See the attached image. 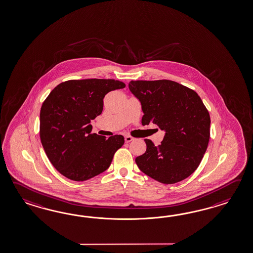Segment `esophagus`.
I'll return each instance as SVG.
<instances>
[{
	"label": "esophagus",
	"instance_id": "34e87169",
	"mask_svg": "<svg viewBox=\"0 0 253 253\" xmlns=\"http://www.w3.org/2000/svg\"><path fill=\"white\" fill-rule=\"evenodd\" d=\"M132 140H133V138H132V137H131V136H129V135L125 136V142H131V141H132Z\"/></svg>",
	"mask_w": 253,
	"mask_h": 253
}]
</instances>
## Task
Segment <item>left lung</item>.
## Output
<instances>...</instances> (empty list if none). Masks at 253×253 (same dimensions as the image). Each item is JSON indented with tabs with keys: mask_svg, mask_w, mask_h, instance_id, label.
<instances>
[{
	"mask_svg": "<svg viewBox=\"0 0 253 253\" xmlns=\"http://www.w3.org/2000/svg\"><path fill=\"white\" fill-rule=\"evenodd\" d=\"M130 92L140 100L142 125L156 124L166 134L160 145L145 139L146 152L136 157L142 172L174 184L197 170L208 148L210 116L196 91L177 82L131 81Z\"/></svg>",
	"mask_w": 253,
	"mask_h": 253,
	"instance_id": "left-lung-1",
	"label": "left lung"
}]
</instances>
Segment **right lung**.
<instances>
[{"label":"right lung","instance_id":"add662e5","mask_svg":"<svg viewBox=\"0 0 253 253\" xmlns=\"http://www.w3.org/2000/svg\"><path fill=\"white\" fill-rule=\"evenodd\" d=\"M125 87L115 80L62 82L50 92L40 111V139L51 164L67 178L86 181L106 171L124 143L123 135L91 133L94 120L111 90Z\"/></svg>","mask_w":253,"mask_h":253}]
</instances>
